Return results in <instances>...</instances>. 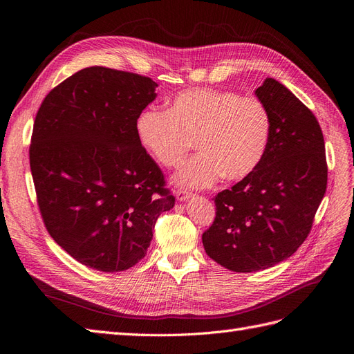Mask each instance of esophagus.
<instances>
[{
    "mask_svg": "<svg viewBox=\"0 0 354 354\" xmlns=\"http://www.w3.org/2000/svg\"><path fill=\"white\" fill-rule=\"evenodd\" d=\"M190 196H192V192H189V190H181V189L176 190V198H177L178 201H186V199H189Z\"/></svg>",
    "mask_w": 354,
    "mask_h": 354,
    "instance_id": "1",
    "label": "esophagus"
}]
</instances>
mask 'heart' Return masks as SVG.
Segmentation results:
<instances>
[{"label":"heart","instance_id":"1","mask_svg":"<svg viewBox=\"0 0 354 354\" xmlns=\"http://www.w3.org/2000/svg\"><path fill=\"white\" fill-rule=\"evenodd\" d=\"M270 131V113L260 99L211 88L181 91L169 109L151 106L137 120L138 138L162 167H177L196 142L199 153L176 174L177 183L189 187L211 186L221 176H251L264 158Z\"/></svg>","mask_w":354,"mask_h":354}]
</instances>
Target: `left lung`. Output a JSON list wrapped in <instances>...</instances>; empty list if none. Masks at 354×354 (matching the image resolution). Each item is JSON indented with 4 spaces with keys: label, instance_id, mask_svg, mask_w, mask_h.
Wrapping results in <instances>:
<instances>
[{
    "label": "left lung",
    "instance_id": "left-lung-1",
    "mask_svg": "<svg viewBox=\"0 0 354 354\" xmlns=\"http://www.w3.org/2000/svg\"><path fill=\"white\" fill-rule=\"evenodd\" d=\"M255 94L272 120L264 158L251 176L214 198L216 218L202 234L209 259L239 273L269 269L303 245L328 183L313 112L273 78Z\"/></svg>",
    "mask_w": 354,
    "mask_h": 354
}]
</instances>
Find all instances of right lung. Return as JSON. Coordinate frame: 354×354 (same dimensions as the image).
Instances as JSON below:
<instances>
[{
    "label": "right lung",
    "instance_id": "add662e5",
    "mask_svg": "<svg viewBox=\"0 0 354 354\" xmlns=\"http://www.w3.org/2000/svg\"><path fill=\"white\" fill-rule=\"evenodd\" d=\"M158 84L103 66L81 69L42 100L29 146L50 236L81 264L122 272L146 255L158 217L174 207L137 134Z\"/></svg>",
    "mask_w": 354,
    "mask_h": 354
}]
</instances>
